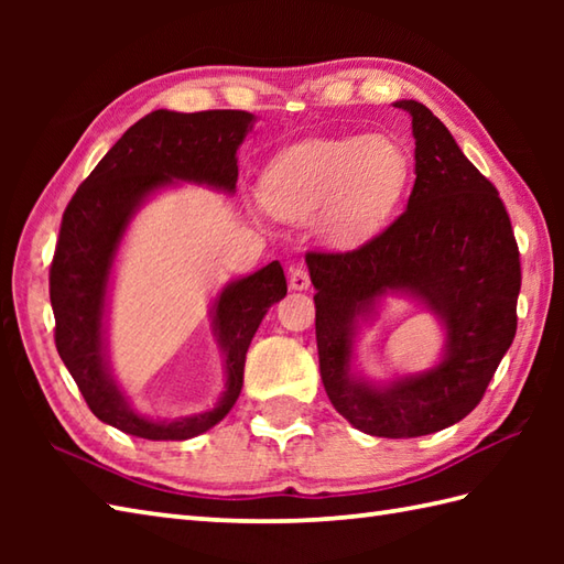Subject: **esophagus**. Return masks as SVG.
<instances>
[{
	"label": "esophagus",
	"mask_w": 564,
	"mask_h": 564,
	"mask_svg": "<svg viewBox=\"0 0 564 564\" xmlns=\"http://www.w3.org/2000/svg\"><path fill=\"white\" fill-rule=\"evenodd\" d=\"M291 289L293 291H307L310 289V273L305 269H291Z\"/></svg>",
	"instance_id": "1"
}]
</instances>
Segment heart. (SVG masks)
I'll use <instances>...</instances> for the list:
<instances>
[{"label":"heart","instance_id":"1","mask_svg":"<svg viewBox=\"0 0 564 564\" xmlns=\"http://www.w3.org/2000/svg\"><path fill=\"white\" fill-rule=\"evenodd\" d=\"M410 176V154L392 138L313 140L271 160L259 198L283 220L303 223L319 213V232L334 245H351L390 218Z\"/></svg>","mask_w":564,"mask_h":564}]
</instances>
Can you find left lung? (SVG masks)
<instances>
[{"mask_svg":"<svg viewBox=\"0 0 564 564\" xmlns=\"http://www.w3.org/2000/svg\"><path fill=\"white\" fill-rule=\"evenodd\" d=\"M414 188L398 220L351 251H307L315 285L319 376L327 398L364 434L414 438L480 404L517 334L519 245L499 191L419 101ZM388 290L412 292L447 325V356L426 375L373 389L350 376L355 319Z\"/></svg>","mask_w":564,"mask_h":564,"instance_id":"left-lung-1","label":"left lung"}]
</instances>
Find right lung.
I'll use <instances>...</instances> for the list:
<instances>
[{
  "label": "right lung",
  "mask_w": 564,
  "mask_h": 564,
  "mask_svg": "<svg viewBox=\"0 0 564 564\" xmlns=\"http://www.w3.org/2000/svg\"><path fill=\"white\" fill-rule=\"evenodd\" d=\"M254 116L247 111H152L84 178L59 223L51 263L55 346L82 398L101 422L148 441H186L215 426L242 390L245 358L267 310L289 291L279 261L227 285L215 301V329L225 351L227 390L218 406L176 422H152L130 410L106 370L101 319L116 249L133 213L154 188L182 182L232 194L237 148Z\"/></svg>",
  "instance_id": "obj_1"
}]
</instances>
